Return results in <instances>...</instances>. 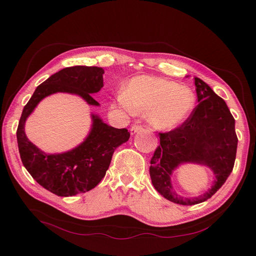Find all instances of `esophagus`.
<instances>
[{"label": "esophagus", "mask_w": 256, "mask_h": 256, "mask_svg": "<svg viewBox=\"0 0 256 256\" xmlns=\"http://www.w3.org/2000/svg\"><path fill=\"white\" fill-rule=\"evenodd\" d=\"M142 130H143V128L140 126V125H136V124H135V125H133V126L131 128V133H132V134H135V133H138V132H140V131H142Z\"/></svg>", "instance_id": "esophagus-1"}]
</instances>
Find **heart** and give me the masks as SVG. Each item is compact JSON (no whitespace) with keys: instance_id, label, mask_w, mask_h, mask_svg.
Returning a JSON list of instances; mask_svg holds the SVG:
<instances>
[{"instance_id":"obj_1","label":"heart","mask_w":256,"mask_h":256,"mask_svg":"<svg viewBox=\"0 0 256 256\" xmlns=\"http://www.w3.org/2000/svg\"><path fill=\"white\" fill-rule=\"evenodd\" d=\"M120 104L133 113L146 114L152 128L170 131L192 114L196 96L192 90L164 78L138 76L118 96Z\"/></svg>"}]
</instances>
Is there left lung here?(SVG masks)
Instances as JSON below:
<instances>
[{"instance_id": "obj_1", "label": "left lung", "mask_w": 256, "mask_h": 256, "mask_svg": "<svg viewBox=\"0 0 256 256\" xmlns=\"http://www.w3.org/2000/svg\"><path fill=\"white\" fill-rule=\"evenodd\" d=\"M199 104L180 126L160 133V145L150 160L152 184L162 197L178 204L192 206L211 198L234 166L238 136L234 118L224 100L200 78H194ZM184 162L208 166L216 175L214 186L199 198H184L173 192L170 177Z\"/></svg>"}]
</instances>
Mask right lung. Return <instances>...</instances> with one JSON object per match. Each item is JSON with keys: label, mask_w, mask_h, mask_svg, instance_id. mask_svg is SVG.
<instances>
[{"label": "right lung", "mask_w": 256, "mask_h": 256, "mask_svg": "<svg viewBox=\"0 0 256 256\" xmlns=\"http://www.w3.org/2000/svg\"><path fill=\"white\" fill-rule=\"evenodd\" d=\"M104 70L100 67L74 66L62 69L40 84L24 106L16 131L20 160L32 177L60 197L86 192L106 176L112 155L120 145L128 142L126 128H116L92 114V128L77 148L62 154H45L26 138V118L47 96L56 92L78 94L90 106H99L91 96L103 86Z\"/></svg>", "instance_id": "obj_1"}]
</instances>
